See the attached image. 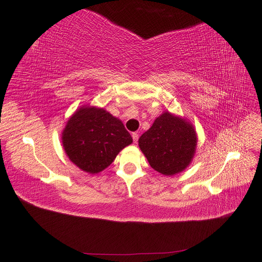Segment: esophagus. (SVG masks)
Instances as JSON below:
<instances>
[{
  "label": "esophagus",
  "mask_w": 262,
  "mask_h": 262,
  "mask_svg": "<svg viewBox=\"0 0 262 262\" xmlns=\"http://www.w3.org/2000/svg\"><path fill=\"white\" fill-rule=\"evenodd\" d=\"M132 139H133L134 143H137L138 140H139V134L136 133V132H133V133H132Z\"/></svg>",
  "instance_id": "1"
}]
</instances>
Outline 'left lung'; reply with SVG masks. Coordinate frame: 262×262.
Masks as SVG:
<instances>
[{
    "mask_svg": "<svg viewBox=\"0 0 262 262\" xmlns=\"http://www.w3.org/2000/svg\"><path fill=\"white\" fill-rule=\"evenodd\" d=\"M198 143L194 126L186 118L164 112L139 139L150 167L165 176L184 171L191 164Z\"/></svg>",
    "mask_w": 262,
    "mask_h": 262,
    "instance_id": "obj_1",
    "label": "left lung"
}]
</instances>
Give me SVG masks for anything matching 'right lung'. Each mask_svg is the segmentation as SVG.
Returning a JSON list of instances; mask_svg holds the SVG:
<instances>
[{
  "instance_id": "right-lung-1",
  "label": "right lung",
  "mask_w": 262,
  "mask_h": 262,
  "mask_svg": "<svg viewBox=\"0 0 262 262\" xmlns=\"http://www.w3.org/2000/svg\"><path fill=\"white\" fill-rule=\"evenodd\" d=\"M61 136L69 160L92 175L107 168L133 142L120 119L104 108L89 105L69 118Z\"/></svg>"
}]
</instances>
